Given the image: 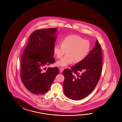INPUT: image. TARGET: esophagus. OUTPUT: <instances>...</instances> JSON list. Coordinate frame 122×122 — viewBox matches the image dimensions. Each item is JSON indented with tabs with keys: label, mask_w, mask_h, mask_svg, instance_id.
Wrapping results in <instances>:
<instances>
[{
	"label": "esophagus",
	"mask_w": 122,
	"mask_h": 122,
	"mask_svg": "<svg viewBox=\"0 0 122 122\" xmlns=\"http://www.w3.org/2000/svg\"><path fill=\"white\" fill-rule=\"evenodd\" d=\"M59 70H60V73H62L63 71L64 70V68L63 67H59Z\"/></svg>",
	"instance_id": "1"
}]
</instances>
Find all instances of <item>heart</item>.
<instances>
[{
	"label": "heart",
	"instance_id": "obj_1",
	"mask_svg": "<svg viewBox=\"0 0 122 122\" xmlns=\"http://www.w3.org/2000/svg\"><path fill=\"white\" fill-rule=\"evenodd\" d=\"M90 49L88 40L76 35L66 36L62 39L61 44H56L54 47V52L58 58H62L66 51V55L56 62V64L65 67L74 61L75 63L80 62L86 58Z\"/></svg>",
	"mask_w": 122,
	"mask_h": 122
}]
</instances>
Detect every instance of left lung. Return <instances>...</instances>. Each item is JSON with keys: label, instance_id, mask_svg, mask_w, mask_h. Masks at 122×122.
<instances>
[{"label": "left lung", "instance_id": "1", "mask_svg": "<svg viewBox=\"0 0 122 122\" xmlns=\"http://www.w3.org/2000/svg\"><path fill=\"white\" fill-rule=\"evenodd\" d=\"M102 60L101 46L97 40L95 46L83 60L71 67V70L66 69L63 72L65 95L74 100L82 99L89 95L100 79ZM80 71L81 72L80 75L77 73Z\"/></svg>", "mask_w": 122, "mask_h": 122}]
</instances>
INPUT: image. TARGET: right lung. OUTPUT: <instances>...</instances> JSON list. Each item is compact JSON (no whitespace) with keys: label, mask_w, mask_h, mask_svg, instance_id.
<instances>
[{"label":"right lung","mask_w":122,"mask_h":122,"mask_svg":"<svg viewBox=\"0 0 122 122\" xmlns=\"http://www.w3.org/2000/svg\"><path fill=\"white\" fill-rule=\"evenodd\" d=\"M56 28L38 30L29 36L21 58L20 78L25 87L36 95L48 91L59 73L57 67L46 66L54 63V47L57 39Z\"/></svg>","instance_id":"obj_1"}]
</instances>
